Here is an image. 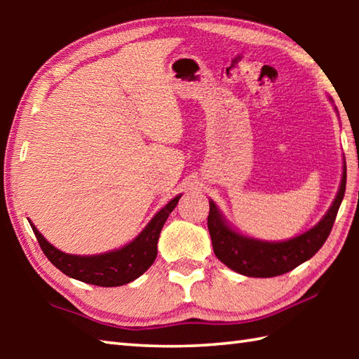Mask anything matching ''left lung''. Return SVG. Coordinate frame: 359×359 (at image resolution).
Segmentation results:
<instances>
[{
    "instance_id": "left-lung-1",
    "label": "left lung",
    "mask_w": 359,
    "mask_h": 359,
    "mask_svg": "<svg viewBox=\"0 0 359 359\" xmlns=\"http://www.w3.org/2000/svg\"><path fill=\"white\" fill-rule=\"evenodd\" d=\"M337 111V107H334ZM347 185V165L342 166V179L336 198L323 218L311 229L287 241H263L242 234L231 226L217 204L209 201L208 228L215 257L238 274L247 277H276L293 271L317 253L330 236L337 210L342 204Z\"/></svg>"
}]
</instances>
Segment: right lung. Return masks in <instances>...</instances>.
Instances as JSON below:
<instances>
[{
    "label": "right lung",
    "instance_id": "1",
    "mask_svg": "<svg viewBox=\"0 0 359 359\" xmlns=\"http://www.w3.org/2000/svg\"><path fill=\"white\" fill-rule=\"evenodd\" d=\"M180 196L182 194H177L165 208L158 210L147 226L128 244L98 255H71L58 250L39 233L32 220L28 222L42 252L63 274L85 283L98 285V287H121V285L136 280L154 264L163 224L177 205Z\"/></svg>",
    "mask_w": 359,
    "mask_h": 359
}]
</instances>
